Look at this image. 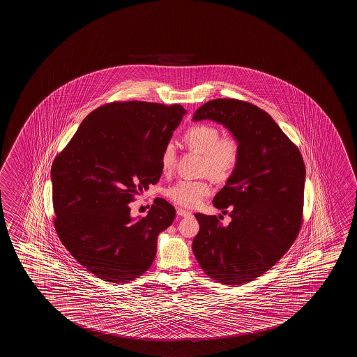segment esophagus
Masks as SVG:
<instances>
[{"mask_svg": "<svg viewBox=\"0 0 357 357\" xmlns=\"http://www.w3.org/2000/svg\"><path fill=\"white\" fill-rule=\"evenodd\" d=\"M176 214L179 216L192 215V213H190V211H185V209H181V208H178V209H176Z\"/></svg>", "mask_w": 357, "mask_h": 357, "instance_id": "34e87169", "label": "esophagus"}]
</instances>
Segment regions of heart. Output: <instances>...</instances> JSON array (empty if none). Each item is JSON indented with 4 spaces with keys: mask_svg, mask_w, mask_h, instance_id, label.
Masks as SVG:
<instances>
[{
    "mask_svg": "<svg viewBox=\"0 0 357 357\" xmlns=\"http://www.w3.org/2000/svg\"><path fill=\"white\" fill-rule=\"evenodd\" d=\"M184 142L190 149L203 154V173L216 181L230 179L241 160V144L235 135H222L211 123H198L185 130ZM176 146L167 142L160 152V167L164 174L174 168ZM211 194V181L206 179H179L167 189V197L183 208L198 206Z\"/></svg>",
    "mask_w": 357,
    "mask_h": 357,
    "instance_id": "heart-1",
    "label": "heart"
}]
</instances>
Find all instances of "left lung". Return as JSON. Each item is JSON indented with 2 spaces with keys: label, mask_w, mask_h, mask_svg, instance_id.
Listing matches in <instances>:
<instances>
[{
  "label": "left lung",
  "mask_w": 357,
  "mask_h": 357,
  "mask_svg": "<svg viewBox=\"0 0 357 357\" xmlns=\"http://www.w3.org/2000/svg\"><path fill=\"white\" fill-rule=\"evenodd\" d=\"M194 121L222 123L241 144V160L213 204L231 216L195 213L194 255L213 280L243 285L271 269L298 238L304 220V159L266 112L245 100L218 98L202 105Z\"/></svg>",
  "instance_id": "8db88e82"
}]
</instances>
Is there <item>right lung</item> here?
Here are the masks:
<instances>
[{"instance_id":"right-lung-1","label":"right lung","mask_w":357,"mask_h":357,"mask_svg":"<svg viewBox=\"0 0 357 357\" xmlns=\"http://www.w3.org/2000/svg\"><path fill=\"white\" fill-rule=\"evenodd\" d=\"M185 113L181 105L141 100L100 105L53 160L56 231L77 263L102 280L124 284L151 268L157 236L176 209L155 198L148 215L133 220L128 204L158 183L160 152Z\"/></svg>"}]
</instances>
